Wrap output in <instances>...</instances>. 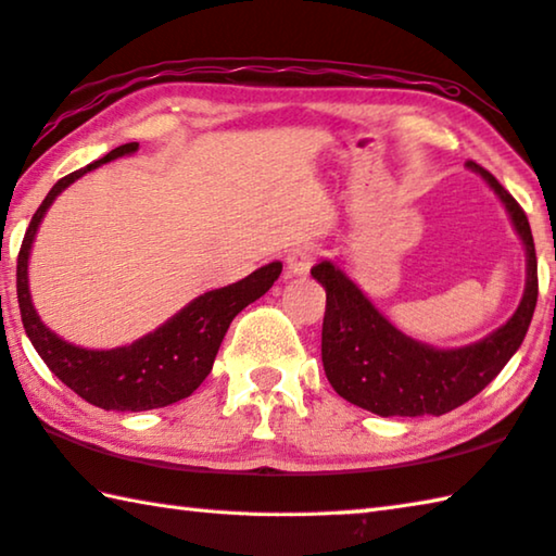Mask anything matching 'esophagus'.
<instances>
[{"instance_id": "obj_1", "label": "esophagus", "mask_w": 556, "mask_h": 556, "mask_svg": "<svg viewBox=\"0 0 556 556\" xmlns=\"http://www.w3.org/2000/svg\"><path fill=\"white\" fill-rule=\"evenodd\" d=\"M318 260V248L316 245H299L294 250H289L287 255V269L289 275H308V269L313 267V262Z\"/></svg>"}]
</instances>
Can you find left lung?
<instances>
[{
	"mask_svg": "<svg viewBox=\"0 0 556 556\" xmlns=\"http://www.w3.org/2000/svg\"><path fill=\"white\" fill-rule=\"evenodd\" d=\"M506 204L528 250V285L518 311L489 338L459 350H435L403 336L357 285L332 262L311 269L326 289L320 357L330 387L355 406L377 416H442L477 396L516 355L538 304V255L522 206L489 169L467 163Z\"/></svg>",
	"mask_w": 556,
	"mask_h": 556,
	"instance_id": "8db88e82",
	"label": "left lung"
}]
</instances>
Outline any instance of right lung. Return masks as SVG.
Listing matches in <instances>:
<instances>
[{"label": "right lung", "mask_w": 556, "mask_h": 556, "mask_svg": "<svg viewBox=\"0 0 556 556\" xmlns=\"http://www.w3.org/2000/svg\"><path fill=\"white\" fill-rule=\"evenodd\" d=\"M136 150L138 143L118 146L97 163L58 179L43 204L38 206L31 224H28L16 260V296L28 340L34 342L40 359L65 387L104 410H150L191 396L214 367L216 352L230 320L252 301L267 294L281 275V262H271V265L252 271L250 277L236 281V285L206 291L204 296L194 299L177 316L169 318L165 326H160L155 332L136 340L128 348L85 350L70 345L55 332H50L40 323L31 304L26 271L28 252H31L40 218L67 185H73L89 169L114 157L136 153Z\"/></svg>", "instance_id": "obj_1"}]
</instances>
